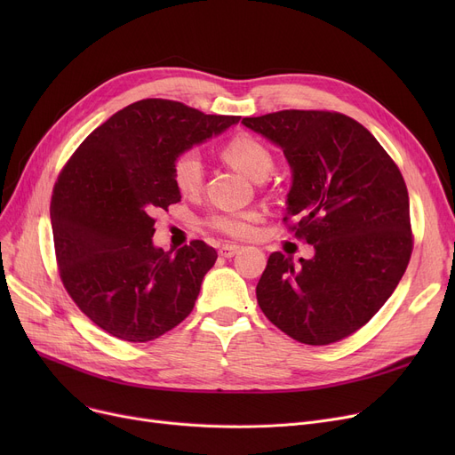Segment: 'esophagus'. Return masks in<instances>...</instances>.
<instances>
[{"mask_svg":"<svg viewBox=\"0 0 455 455\" xmlns=\"http://www.w3.org/2000/svg\"><path fill=\"white\" fill-rule=\"evenodd\" d=\"M242 251V247L240 245H234V243H225L221 249H220V256H223V258H232V256H235L237 252Z\"/></svg>","mask_w":455,"mask_h":455,"instance_id":"esophagus-1","label":"esophagus"}]
</instances>
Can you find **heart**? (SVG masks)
<instances>
[{
	"label": "heart",
	"instance_id": "b5f03b06",
	"mask_svg": "<svg viewBox=\"0 0 455 455\" xmlns=\"http://www.w3.org/2000/svg\"><path fill=\"white\" fill-rule=\"evenodd\" d=\"M223 156L235 170L252 180H264L273 172V153L264 141L242 132L232 136L223 148ZM172 177L182 196H196L204 182V164L196 149L177 155L172 165ZM259 220L258 212H220L208 220V227L230 237H249Z\"/></svg>",
	"mask_w": 455,
	"mask_h": 455
}]
</instances>
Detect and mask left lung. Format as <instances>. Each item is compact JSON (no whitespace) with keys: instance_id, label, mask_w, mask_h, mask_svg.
<instances>
[{"instance_id":"obj_1","label":"left lung","mask_w":455,"mask_h":455,"mask_svg":"<svg viewBox=\"0 0 455 455\" xmlns=\"http://www.w3.org/2000/svg\"><path fill=\"white\" fill-rule=\"evenodd\" d=\"M242 124L282 148L293 184L283 223L314 245L293 264L273 252L256 285L266 317L304 345H330L365 326L410 264V197L398 165L355 119L280 110Z\"/></svg>"}]
</instances>
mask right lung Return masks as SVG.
<instances>
[{
	"label": "right lung",
	"mask_w": 455,
	"mask_h": 455,
	"mask_svg": "<svg viewBox=\"0 0 455 455\" xmlns=\"http://www.w3.org/2000/svg\"><path fill=\"white\" fill-rule=\"evenodd\" d=\"M240 122L170 100H141L86 136L52 196L59 275L81 312L110 336L148 343L196 306L218 252L201 240L153 245L156 208L180 201L177 155Z\"/></svg>",
	"instance_id": "obj_1"
}]
</instances>
